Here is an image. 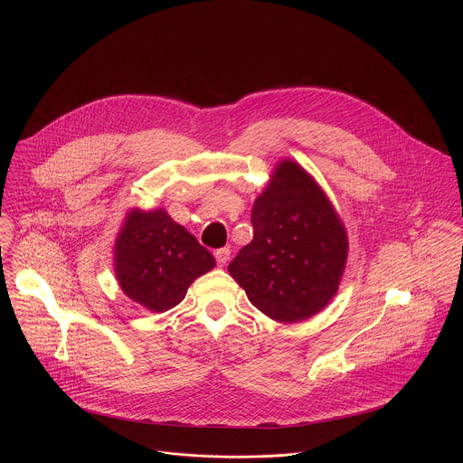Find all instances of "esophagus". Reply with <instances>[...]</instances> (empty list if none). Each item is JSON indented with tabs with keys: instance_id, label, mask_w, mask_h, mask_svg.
<instances>
[{
	"instance_id": "34e87169",
	"label": "esophagus",
	"mask_w": 463,
	"mask_h": 463,
	"mask_svg": "<svg viewBox=\"0 0 463 463\" xmlns=\"http://www.w3.org/2000/svg\"><path fill=\"white\" fill-rule=\"evenodd\" d=\"M214 256H216V261H218V266H227V261H229V258H231V249L229 247H223V249H218L216 252H214Z\"/></svg>"
}]
</instances>
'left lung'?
Returning <instances> with one entry per match:
<instances>
[{
	"instance_id": "1",
	"label": "left lung",
	"mask_w": 463,
	"mask_h": 463,
	"mask_svg": "<svg viewBox=\"0 0 463 463\" xmlns=\"http://www.w3.org/2000/svg\"><path fill=\"white\" fill-rule=\"evenodd\" d=\"M250 222L252 241L229 266L250 304L288 324L322 311L339 291L348 232L315 177L293 159L279 161Z\"/></svg>"
}]
</instances>
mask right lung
Listing matches in <instances>:
<instances>
[{"label":"right lung","mask_w":463,"mask_h":463,"mask_svg":"<svg viewBox=\"0 0 463 463\" xmlns=\"http://www.w3.org/2000/svg\"><path fill=\"white\" fill-rule=\"evenodd\" d=\"M214 266V256L165 209H129L113 243L122 293L154 313L177 306L188 286Z\"/></svg>","instance_id":"obj_1"}]
</instances>
